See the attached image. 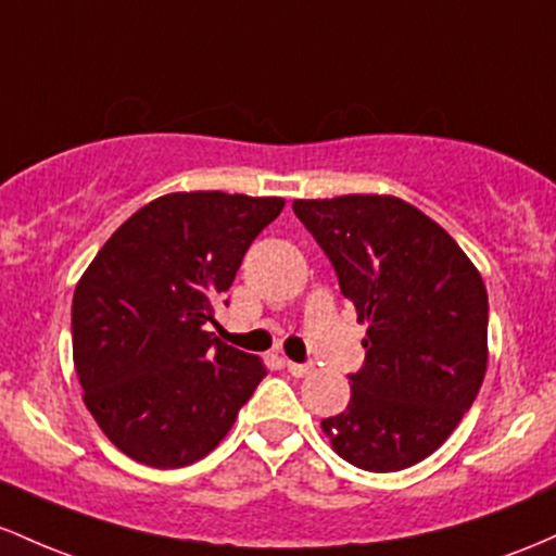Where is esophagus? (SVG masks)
Segmentation results:
<instances>
[{
	"label": "esophagus",
	"mask_w": 556,
	"mask_h": 556,
	"mask_svg": "<svg viewBox=\"0 0 556 556\" xmlns=\"http://www.w3.org/2000/svg\"><path fill=\"white\" fill-rule=\"evenodd\" d=\"M286 370H289L294 378H304V376H309V372H312V365H302V362L286 359Z\"/></svg>",
	"instance_id": "obj_1"
}]
</instances>
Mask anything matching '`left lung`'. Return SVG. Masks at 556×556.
Wrapping results in <instances>:
<instances>
[{
	"label": "left lung",
	"instance_id": "8db88e82",
	"mask_svg": "<svg viewBox=\"0 0 556 556\" xmlns=\"http://www.w3.org/2000/svg\"><path fill=\"white\" fill-rule=\"evenodd\" d=\"M294 212L367 323L346 409L320 422L349 465L394 472L433 454L476 402L489 294L457 241L389 194L294 199Z\"/></svg>",
	"mask_w": 556,
	"mask_h": 556
}]
</instances>
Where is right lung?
Returning a JSON list of instances; mask_svg holds the SVG:
<instances>
[{
	"mask_svg": "<svg viewBox=\"0 0 556 556\" xmlns=\"http://www.w3.org/2000/svg\"><path fill=\"white\" fill-rule=\"evenodd\" d=\"M280 197L178 191L143 204L73 294V362L102 433L136 463L186 467L226 439L267 376L207 330Z\"/></svg>",
	"mask_w": 556,
	"mask_h": 556,
	"instance_id": "right-lung-1",
	"label": "right lung"
}]
</instances>
